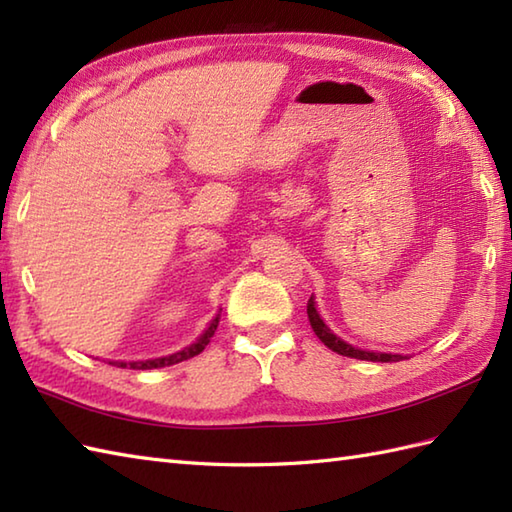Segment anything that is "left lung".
Returning <instances> with one entry per match:
<instances>
[{"label":"left lung","mask_w":512,"mask_h":512,"mask_svg":"<svg viewBox=\"0 0 512 512\" xmlns=\"http://www.w3.org/2000/svg\"><path fill=\"white\" fill-rule=\"evenodd\" d=\"M308 319H310V325L314 334L319 336L323 345H328L332 352L336 354H343V356H350V358H361V361H374V363H396V361H402V354H385V352H367V350H358V347L350 345L341 341L339 336H336L328 325L323 323V319L319 317L317 308H314V297L308 299Z\"/></svg>","instance_id":"8db88e82"}]
</instances>
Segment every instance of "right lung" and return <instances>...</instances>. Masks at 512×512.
Instances as JSON below:
<instances>
[{"label": "right lung", "instance_id": "1", "mask_svg": "<svg viewBox=\"0 0 512 512\" xmlns=\"http://www.w3.org/2000/svg\"><path fill=\"white\" fill-rule=\"evenodd\" d=\"M217 323H220V314L209 323V328L204 330V334L200 336L198 341L191 343L189 347H184V350L171 354V356H162V358H149V361H134V363H110V365H116V367H129V369H156V367H167V365H176L180 361H187V358L191 356H198L206 345H209L211 336L215 334L217 330Z\"/></svg>", "mask_w": 512, "mask_h": 512}]
</instances>
